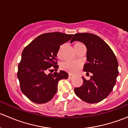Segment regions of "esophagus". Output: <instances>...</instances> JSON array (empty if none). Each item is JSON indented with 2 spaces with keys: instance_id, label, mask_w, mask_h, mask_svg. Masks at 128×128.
Returning a JSON list of instances; mask_svg holds the SVG:
<instances>
[{
  "instance_id": "esophagus-1",
  "label": "esophagus",
  "mask_w": 128,
  "mask_h": 128,
  "mask_svg": "<svg viewBox=\"0 0 128 128\" xmlns=\"http://www.w3.org/2000/svg\"><path fill=\"white\" fill-rule=\"evenodd\" d=\"M72 77H73V76H72V75L69 74V77H68V78H69V79H71Z\"/></svg>"
}]
</instances>
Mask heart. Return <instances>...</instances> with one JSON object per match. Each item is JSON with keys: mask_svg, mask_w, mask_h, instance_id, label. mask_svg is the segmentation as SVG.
Masks as SVG:
<instances>
[{"mask_svg": "<svg viewBox=\"0 0 128 128\" xmlns=\"http://www.w3.org/2000/svg\"><path fill=\"white\" fill-rule=\"evenodd\" d=\"M82 43L78 42H76L74 44V48L78 45ZM63 46H64V45H61L60 46L58 51V53H57V56L59 58H60V57H61V52ZM81 66H82V63L80 61H66L62 64L61 68L62 70H65V71H67L71 74H74L79 70Z\"/></svg>", "mask_w": 128, "mask_h": 128, "instance_id": "1", "label": "heart"}]
</instances>
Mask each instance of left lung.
Segmentation results:
<instances>
[{
    "label": "left lung",
    "instance_id": "left-lung-1",
    "mask_svg": "<svg viewBox=\"0 0 128 128\" xmlns=\"http://www.w3.org/2000/svg\"><path fill=\"white\" fill-rule=\"evenodd\" d=\"M78 41L87 48V62L84 70L92 73L90 79L84 77L83 85L74 88L77 96L88 104L101 102L108 96L118 76V62L114 52L102 38L88 33L74 34L70 42Z\"/></svg>",
    "mask_w": 128,
    "mask_h": 128
}]
</instances>
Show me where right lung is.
Wrapping results in <instances>:
<instances>
[{
	"instance_id": "right-lung-1",
	"label": "right lung",
	"mask_w": 128,
	"mask_h": 128,
	"mask_svg": "<svg viewBox=\"0 0 128 128\" xmlns=\"http://www.w3.org/2000/svg\"><path fill=\"white\" fill-rule=\"evenodd\" d=\"M72 36L59 32L44 33L24 48L18 66L17 77L22 92L33 102H48L56 93L59 81L68 78V74L64 70L47 73L53 69L57 70L58 50Z\"/></svg>"
}]
</instances>
